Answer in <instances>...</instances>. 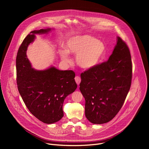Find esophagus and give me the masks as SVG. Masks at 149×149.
Masks as SVG:
<instances>
[{
	"instance_id": "1",
	"label": "esophagus",
	"mask_w": 149,
	"mask_h": 149,
	"mask_svg": "<svg viewBox=\"0 0 149 149\" xmlns=\"http://www.w3.org/2000/svg\"><path fill=\"white\" fill-rule=\"evenodd\" d=\"M75 80L76 83L79 86L80 82H81V78L79 76H76L75 78Z\"/></svg>"
}]
</instances>
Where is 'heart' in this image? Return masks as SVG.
<instances>
[{
  "label": "heart",
  "instance_id": "obj_1",
  "mask_svg": "<svg viewBox=\"0 0 149 149\" xmlns=\"http://www.w3.org/2000/svg\"><path fill=\"white\" fill-rule=\"evenodd\" d=\"M65 49L59 51L62 61H70L68 54L77 55V64L84 70H91L97 66L106 52L103 42L89 35H77L67 39L63 44Z\"/></svg>",
  "mask_w": 149,
  "mask_h": 149
}]
</instances>
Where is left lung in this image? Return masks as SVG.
Listing matches in <instances>:
<instances>
[{"label":"left lung","mask_w":149,"mask_h":149,"mask_svg":"<svg viewBox=\"0 0 149 149\" xmlns=\"http://www.w3.org/2000/svg\"><path fill=\"white\" fill-rule=\"evenodd\" d=\"M132 78L129 48L117 36V44L109 60L81 74L79 90L86 100L87 118L97 124L111 120L122 107Z\"/></svg>","instance_id":"obj_1"}]
</instances>
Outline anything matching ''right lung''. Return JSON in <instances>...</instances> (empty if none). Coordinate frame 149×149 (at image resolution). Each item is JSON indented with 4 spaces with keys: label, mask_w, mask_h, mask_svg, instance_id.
<instances>
[{
    "label": "right lung",
    "mask_w": 149,
    "mask_h": 149,
    "mask_svg": "<svg viewBox=\"0 0 149 149\" xmlns=\"http://www.w3.org/2000/svg\"><path fill=\"white\" fill-rule=\"evenodd\" d=\"M51 28L35 30L23 40L17 51L16 81L20 96L29 111L38 120L52 124L63 116L62 105L65 98L77 88L75 72L61 71L54 67L45 70L32 68L26 56L28 45L33 42L36 34H45Z\"/></svg>",
    "instance_id": "right-lung-1"
}]
</instances>
